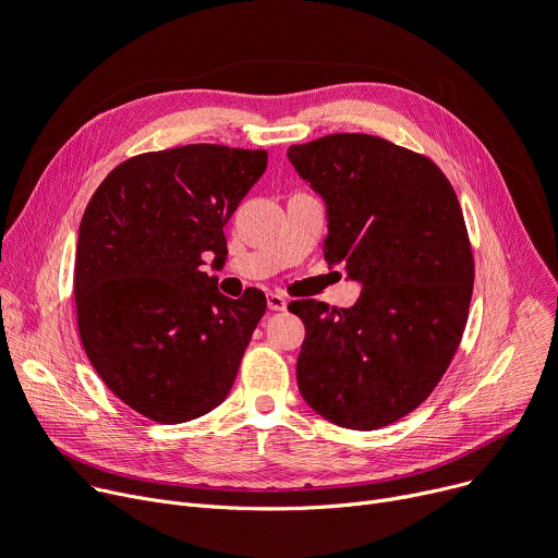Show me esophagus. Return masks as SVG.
<instances>
[{"instance_id": "esophagus-1", "label": "esophagus", "mask_w": 558, "mask_h": 558, "mask_svg": "<svg viewBox=\"0 0 558 558\" xmlns=\"http://www.w3.org/2000/svg\"><path fill=\"white\" fill-rule=\"evenodd\" d=\"M267 305L271 312H284L287 310V298L280 293H269L267 295Z\"/></svg>"}]
</instances>
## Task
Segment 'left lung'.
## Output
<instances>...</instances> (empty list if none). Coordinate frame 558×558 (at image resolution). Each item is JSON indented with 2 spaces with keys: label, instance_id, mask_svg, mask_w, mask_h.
<instances>
[{
  "label": "left lung",
  "instance_id": "left-lung-1",
  "mask_svg": "<svg viewBox=\"0 0 558 558\" xmlns=\"http://www.w3.org/2000/svg\"><path fill=\"white\" fill-rule=\"evenodd\" d=\"M298 175L323 195V253L363 284L349 310L295 300L305 323L295 376L310 408L347 429L414 412L461 344L474 256L459 197L425 156L365 133L291 144Z\"/></svg>",
  "mask_w": 558,
  "mask_h": 558
}]
</instances>
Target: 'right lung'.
Segmentation results:
<instances>
[{
  "label": "right lung",
  "mask_w": 558,
  "mask_h": 558,
  "mask_svg": "<svg viewBox=\"0 0 558 558\" xmlns=\"http://www.w3.org/2000/svg\"><path fill=\"white\" fill-rule=\"evenodd\" d=\"M267 150L186 144L118 165L93 193L75 251L77 329L107 387L137 414L186 423L227 398L260 289L231 300L202 271L227 256L225 225Z\"/></svg>",
  "instance_id": "1"
}]
</instances>
